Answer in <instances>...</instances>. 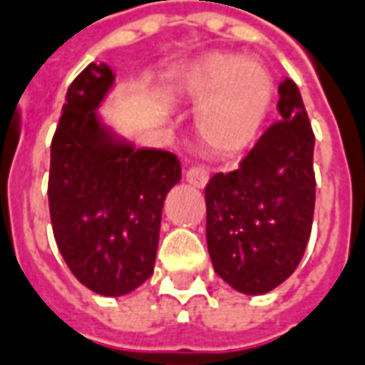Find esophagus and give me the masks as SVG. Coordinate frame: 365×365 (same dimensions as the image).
<instances>
[{
  "label": "esophagus",
  "instance_id": "esophagus-1",
  "mask_svg": "<svg viewBox=\"0 0 365 365\" xmlns=\"http://www.w3.org/2000/svg\"><path fill=\"white\" fill-rule=\"evenodd\" d=\"M208 177H210L208 169H204L200 165H195V167H190V169L185 170V178H187V182H190L192 187L204 188L206 187V182H208Z\"/></svg>",
  "mask_w": 365,
  "mask_h": 365
}]
</instances>
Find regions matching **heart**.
Returning <instances> with one entry per match:
<instances>
[{"label":"heart","mask_w":365,"mask_h":365,"mask_svg":"<svg viewBox=\"0 0 365 365\" xmlns=\"http://www.w3.org/2000/svg\"><path fill=\"white\" fill-rule=\"evenodd\" d=\"M180 92L196 108L195 128L202 145L220 157L244 153L269 118L275 82L257 58L214 53L180 78Z\"/></svg>","instance_id":"obj_1"}]
</instances>
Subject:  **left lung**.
Masks as SVG:
<instances>
[{
    "label": "left lung",
    "mask_w": 365,
    "mask_h": 365,
    "mask_svg": "<svg viewBox=\"0 0 365 365\" xmlns=\"http://www.w3.org/2000/svg\"><path fill=\"white\" fill-rule=\"evenodd\" d=\"M281 120L263 131L240 167L204 188L214 271L245 294L269 293L293 275L314 214V133L293 80L279 84Z\"/></svg>",
    "instance_id": "1"
}]
</instances>
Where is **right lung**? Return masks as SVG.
Wrapping results in <instances>:
<instances>
[{
  "label": "right lung",
  "mask_w": 365,
  "mask_h": 365,
  "mask_svg": "<svg viewBox=\"0 0 365 365\" xmlns=\"http://www.w3.org/2000/svg\"><path fill=\"white\" fill-rule=\"evenodd\" d=\"M113 86L90 63L66 92L51 143L48 210L72 275L104 297L131 293L153 275L165 196L180 180L177 155L135 149L100 121Z\"/></svg>",
  "instance_id": "1"
}]
</instances>
